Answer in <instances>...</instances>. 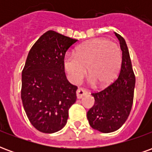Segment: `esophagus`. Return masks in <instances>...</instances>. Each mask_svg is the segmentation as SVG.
<instances>
[{"label": "esophagus", "mask_w": 152, "mask_h": 152, "mask_svg": "<svg viewBox=\"0 0 152 152\" xmlns=\"http://www.w3.org/2000/svg\"><path fill=\"white\" fill-rule=\"evenodd\" d=\"M88 94V92L85 90V89H81V88H79V89L76 90V97L77 99H81L82 97L86 96Z\"/></svg>", "instance_id": "1"}]
</instances>
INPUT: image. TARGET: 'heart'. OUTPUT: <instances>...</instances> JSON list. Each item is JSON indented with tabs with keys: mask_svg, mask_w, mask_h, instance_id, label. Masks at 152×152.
I'll list each match as a JSON object with an SVG mask.
<instances>
[{
	"mask_svg": "<svg viewBox=\"0 0 152 152\" xmlns=\"http://www.w3.org/2000/svg\"><path fill=\"white\" fill-rule=\"evenodd\" d=\"M121 51L116 44L107 39H94L77 47L75 53H66L63 65L67 78L78 84L87 71L89 81L103 86L111 82L120 70Z\"/></svg>",
	"mask_w": 152,
	"mask_h": 152,
	"instance_id": "b5f03b06",
	"label": "heart"
}]
</instances>
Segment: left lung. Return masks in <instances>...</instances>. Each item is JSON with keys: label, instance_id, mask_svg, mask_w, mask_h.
<instances>
[{"label": "left lung", "instance_id": "1", "mask_svg": "<svg viewBox=\"0 0 152 152\" xmlns=\"http://www.w3.org/2000/svg\"><path fill=\"white\" fill-rule=\"evenodd\" d=\"M115 35L122 51L121 72L112 85L92 94L94 104L87 112L89 125L104 134L116 131L126 121L133 105L135 88V76L126 42L121 35L116 32Z\"/></svg>", "mask_w": 152, "mask_h": 152}]
</instances>
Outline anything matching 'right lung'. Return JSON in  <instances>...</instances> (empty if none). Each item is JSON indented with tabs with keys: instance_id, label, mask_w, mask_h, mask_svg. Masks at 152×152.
<instances>
[{
	"instance_id": "1",
	"label": "right lung",
	"mask_w": 152,
	"mask_h": 152,
	"mask_svg": "<svg viewBox=\"0 0 152 152\" xmlns=\"http://www.w3.org/2000/svg\"><path fill=\"white\" fill-rule=\"evenodd\" d=\"M76 41L50 30L28 53L22 72L21 99L28 120L42 133L61 130L76 102L77 87L66 80L63 60L66 50Z\"/></svg>"
}]
</instances>
